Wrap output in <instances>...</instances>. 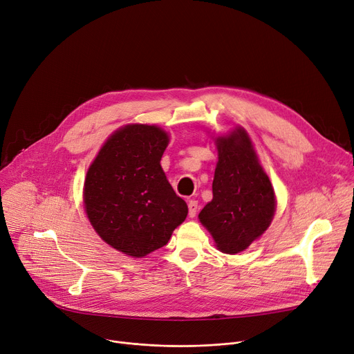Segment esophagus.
I'll return each instance as SVG.
<instances>
[{
  "instance_id": "1",
  "label": "esophagus",
  "mask_w": 354,
  "mask_h": 354,
  "mask_svg": "<svg viewBox=\"0 0 354 354\" xmlns=\"http://www.w3.org/2000/svg\"><path fill=\"white\" fill-rule=\"evenodd\" d=\"M197 209H198V203L196 200H189L188 201V215L192 216V218L197 215Z\"/></svg>"
}]
</instances>
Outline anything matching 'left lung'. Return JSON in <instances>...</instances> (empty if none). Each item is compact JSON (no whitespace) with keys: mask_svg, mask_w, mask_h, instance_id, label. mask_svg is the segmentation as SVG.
Returning a JSON list of instances; mask_svg holds the SVG:
<instances>
[{"mask_svg":"<svg viewBox=\"0 0 354 354\" xmlns=\"http://www.w3.org/2000/svg\"><path fill=\"white\" fill-rule=\"evenodd\" d=\"M218 150L212 200L198 218L224 254L247 250L270 225L277 201L247 130L235 127L215 138Z\"/></svg>","mask_w":354,"mask_h":354,"instance_id":"obj_1","label":"left lung"}]
</instances>
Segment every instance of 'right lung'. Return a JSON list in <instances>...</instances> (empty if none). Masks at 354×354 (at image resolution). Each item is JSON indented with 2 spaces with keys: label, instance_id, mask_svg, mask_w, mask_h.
I'll return each instance as SVG.
<instances>
[{
  "label": "right lung",
  "instance_id": "1",
  "mask_svg": "<svg viewBox=\"0 0 354 354\" xmlns=\"http://www.w3.org/2000/svg\"><path fill=\"white\" fill-rule=\"evenodd\" d=\"M167 145L161 127L127 124L106 140L85 178L92 227L112 248L133 258L165 247L188 214L160 165Z\"/></svg>",
  "mask_w": 354,
  "mask_h": 354
}]
</instances>
